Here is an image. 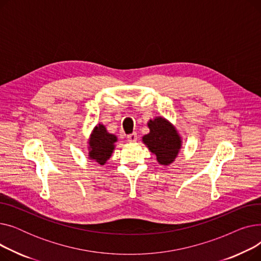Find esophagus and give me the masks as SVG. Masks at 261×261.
<instances>
[{"instance_id":"1","label":"esophagus","mask_w":261,"mask_h":261,"mask_svg":"<svg viewBox=\"0 0 261 261\" xmlns=\"http://www.w3.org/2000/svg\"><path fill=\"white\" fill-rule=\"evenodd\" d=\"M127 140H128L129 143H134V142H136V140H138V134H136V133L129 134V135L127 136Z\"/></svg>"}]
</instances>
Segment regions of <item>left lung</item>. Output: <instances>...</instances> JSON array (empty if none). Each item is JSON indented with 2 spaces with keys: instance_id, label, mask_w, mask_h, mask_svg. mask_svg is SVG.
Returning <instances> with one entry per match:
<instances>
[{
  "instance_id": "1",
  "label": "left lung",
  "mask_w": 261,
  "mask_h": 261,
  "mask_svg": "<svg viewBox=\"0 0 261 261\" xmlns=\"http://www.w3.org/2000/svg\"><path fill=\"white\" fill-rule=\"evenodd\" d=\"M147 126L150 131L143 136L142 142L156 156L160 165L168 167L181 151L182 136L173 123L163 116L150 118Z\"/></svg>"
}]
</instances>
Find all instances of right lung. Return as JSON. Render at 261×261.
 I'll list each match as a JSON object with an SVG mask.
<instances>
[{"mask_svg": "<svg viewBox=\"0 0 261 261\" xmlns=\"http://www.w3.org/2000/svg\"><path fill=\"white\" fill-rule=\"evenodd\" d=\"M116 142L117 136L115 134L109 133L102 123H97L93 128L88 140V159L99 165H105L107 161L111 158Z\"/></svg>", "mask_w": 261, "mask_h": 261, "instance_id": "obj_1", "label": "right lung"}]
</instances>
